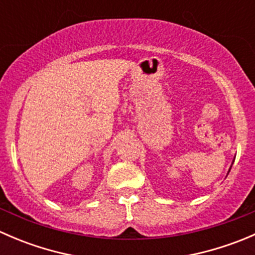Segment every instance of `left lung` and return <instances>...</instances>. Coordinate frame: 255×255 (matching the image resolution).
Instances as JSON below:
<instances>
[{"label":"left lung","instance_id":"1","mask_svg":"<svg viewBox=\"0 0 255 255\" xmlns=\"http://www.w3.org/2000/svg\"><path fill=\"white\" fill-rule=\"evenodd\" d=\"M231 168H232V166H231ZM230 170H231V169H230ZM230 170H228V173H230Z\"/></svg>","mask_w":255,"mask_h":255}]
</instances>
